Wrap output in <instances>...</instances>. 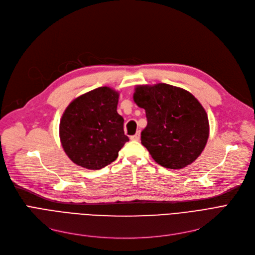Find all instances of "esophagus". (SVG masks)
Wrapping results in <instances>:
<instances>
[{
	"mask_svg": "<svg viewBox=\"0 0 255 255\" xmlns=\"http://www.w3.org/2000/svg\"><path fill=\"white\" fill-rule=\"evenodd\" d=\"M139 138H140V132L139 131H137L134 135H132L130 137L131 140H139Z\"/></svg>",
	"mask_w": 255,
	"mask_h": 255,
	"instance_id": "esophagus-1",
	"label": "esophagus"
}]
</instances>
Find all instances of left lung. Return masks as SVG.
Wrapping results in <instances>:
<instances>
[{
    "mask_svg": "<svg viewBox=\"0 0 255 255\" xmlns=\"http://www.w3.org/2000/svg\"><path fill=\"white\" fill-rule=\"evenodd\" d=\"M133 100L148 120L141 144L158 164L179 169L195 161L209 138V120L191 93L167 84L137 86Z\"/></svg>",
    "mask_w": 255,
    "mask_h": 255,
    "instance_id": "left-lung-1",
    "label": "left lung"
}]
</instances>
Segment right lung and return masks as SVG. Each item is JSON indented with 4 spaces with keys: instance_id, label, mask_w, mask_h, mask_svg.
Here are the masks:
<instances>
[{
    "instance_id": "add662e5",
    "label": "right lung",
    "mask_w": 255,
    "mask_h": 255,
    "mask_svg": "<svg viewBox=\"0 0 255 255\" xmlns=\"http://www.w3.org/2000/svg\"><path fill=\"white\" fill-rule=\"evenodd\" d=\"M119 93L97 88L74 99L60 122L62 146L71 161L88 169H100L118 158L129 140L124 119L117 112Z\"/></svg>"
}]
</instances>
